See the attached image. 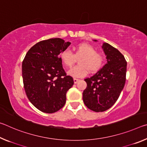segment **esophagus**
<instances>
[{
	"instance_id": "1",
	"label": "esophagus",
	"mask_w": 147,
	"mask_h": 147,
	"mask_svg": "<svg viewBox=\"0 0 147 147\" xmlns=\"http://www.w3.org/2000/svg\"><path fill=\"white\" fill-rule=\"evenodd\" d=\"M79 81V79H77V78H74V84H76Z\"/></svg>"
}]
</instances>
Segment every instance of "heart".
I'll use <instances>...</instances> for the list:
<instances>
[{
	"instance_id": "b5f03b06",
	"label": "heart",
	"mask_w": 147,
	"mask_h": 147,
	"mask_svg": "<svg viewBox=\"0 0 147 147\" xmlns=\"http://www.w3.org/2000/svg\"><path fill=\"white\" fill-rule=\"evenodd\" d=\"M74 53L72 54L68 50H65L59 54L62 63L66 67H71L78 59V65L71 68L68 74L71 76L82 78L88 73H95L102 67L104 56L100 52L96 51L93 45L88 43H81L73 48Z\"/></svg>"
}]
</instances>
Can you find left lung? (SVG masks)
<instances>
[{"instance_id":"1","label":"left lung","mask_w":147,"mask_h":147,"mask_svg":"<svg viewBox=\"0 0 147 147\" xmlns=\"http://www.w3.org/2000/svg\"><path fill=\"white\" fill-rule=\"evenodd\" d=\"M102 48L107 63L94 75L84 80L87 88L83 92V101L95 112L106 111L116 102L126 81L127 63L124 56L107 43Z\"/></svg>"}]
</instances>
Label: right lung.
Listing matches in <instances>:
<instances>
[{
    "label": "right lung",
    "mask_w": 147,
    "mask_h": 147,
    "mask_svg": "<svg viewBox=\"0 0 147 147\" xmlns=\"http://www.w3.org/2000/svg\"><path fill=\"white\" fill-rule=\"evenodd\" d=\"M70 45L60 38L39 41L31 47L23 61L22 75L27 97L44 113H53L63 108L67 92L74 84L59 56Z\"/></svg>",
    "instance_id": "obj_1"
}]
</instances>
